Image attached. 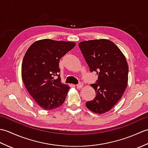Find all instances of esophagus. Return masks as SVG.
I'll use <instances>...</instances> for the list:
<instances>
[{"mask_svg": "<svg viewBox=\"0 0 148 148\" xmlns=\"http://www.w3.org/2000/svg\"><path fill=\"white\" fill-rule=\"evenodd\" d=\"M83 83H81V82H80V83H78L77 84H76V87L77 88H81L83 87Z\"/></svg>", "mask_w": 148, "mask_h": 148, "instance_id": "esophagus-1", "label": "esophagus"}]
</instances>
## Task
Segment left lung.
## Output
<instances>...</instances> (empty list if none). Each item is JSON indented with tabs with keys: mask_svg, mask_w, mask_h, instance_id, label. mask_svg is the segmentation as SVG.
<instances>
[{
	"mask_svg": "<svg viewBox=\"0 0 148 148\" xmlns=\"http://www.w3.org/2000/svg\"><path fill=\"white\" fill-rule=\"evenodd\" d=\"M91 72L98 79L91 84L95 91L93 100L86 102L87 108L97 114L110 111L123 94L128 82V67L125 56L114 43L108 39H95L79 43Z\"/></svg>",
	"mask_w": 148,
	"mask_h": 148,
	"instance_id": "1",
	"label": "left lung"
}]
</instances>
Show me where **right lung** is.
<instances>
[{"label":"right lung","mask_w":148,"mask_h":148,"mask_svg":"<svg viewBox=\"0 0 148 148\" xmlns=\"http://www.w3.org/2000/svg\"><path fill=\"white\" fill-rule=\"evenodd\" d=\"M76 46L74 42L42 39L28 49L21 65V76L28 92L36 102L46 110L64 103L69 86L61 83L59 62ZM55 76L58 77L56 79Z\"/></svg>","instance_id":"add662e5"}]
</instances>
